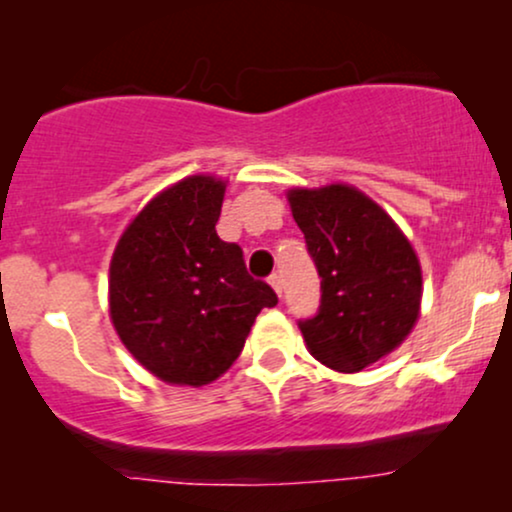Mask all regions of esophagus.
<instances>
[{
  "mask_svg": "<svg viewBox=\"0 0 512 512\" xmlns=\"http://www.w3.org/2000/svg\"><path fill=\"white\" fill-rule=\"evenodd\" d=\"M269 284H272V289L281 296V291H284V279H281V274L269 276Z\"/></svg>",
  "mask_w": 512,
  "mask_h": 512,
  "instance_id": "34e87169",
  "label": "esophagus"
}]
</instances>
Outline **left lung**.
<instances>
[{"mask_svg": "<svg viewBox=\"0 0 512 512\" xmlns=\"http://www.w3.org/2000/svg\"><path fill=\"white\" fill-rule=\"evenodd\" d=\"M291 214L320 274V308L298 322L317 361L358 373L407 339L421 308V264L383 207L351 185L291 190Z\"/></svg>", "mask_w": 512, "mask_h": 512, "instance_id": "1", "label": "left lung"}]
</instances>
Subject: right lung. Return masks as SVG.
<instances>
[{"instance_id": "right-lung-1", "label": "right lung", "mask_w": 512, "mask_h": 512, "mask_svg": "<svg viewBox=\"0 0 512 512\" xmlns=\"http://www.w3.org/2000/svg\"><path fill=\"white\" fill-rule=\"evenodd\" d=\"M226 182L190 175L134 216L110 262V320L163 383L202 387L233 366L262 308L279 303L252 279L243 250L216 236Z\"/></svg>"}]
</instances>
